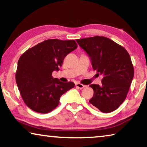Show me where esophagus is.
I'll return each mask as SVG.
<instances>
[{
	"label": "esophagus",
	"mask_w": 147,
	"mask_h": 147,
	"mask_svg": "<svg viewBox=\"0 0 147 147\" xmlns=\"http://www.w3.org/2000/svg\"><path fill=\"white\" fill-rule=\"evenodd\" d=\"M75 86H76V88H79V89H82V88H84V87H85V86L83 85V84H80V83H76V84H75Z\"/></svg>",
	"instance_id": "1"
}]
</instances>
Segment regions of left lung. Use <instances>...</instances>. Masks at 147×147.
Returning <instances> with one entry per match:
<instances>
[{"mask_svg": "<svg viewBox=\"0 0 147 147\" xmlns=\"http://www.w3.org/2000/svg\"><path fill=\"white\" fill-rule=\"evenodd\" d=\"M91 60L92 67L102 74L100 86L91 84L94 94L89 102L103 113L117 109L126 98L134 69L127 51L104 36L76 39Z\"/></svg>", "mask_w": 147, "mask_h": 147, "instance_id": "obj_1", "label": "left lung"}]
</instances>
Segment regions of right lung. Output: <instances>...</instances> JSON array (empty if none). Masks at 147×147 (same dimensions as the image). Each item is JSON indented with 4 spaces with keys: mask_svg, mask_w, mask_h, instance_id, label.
I'll return each mask as SVG.
<instances>
[{
    "mask_svg": "<svg viewBox=\"0 0 147 147\" xmlns=\"http://www.w3.org/2000/svg\"><path fill=\"white\" fill-rule=\"evenodd\" d=\"M78 45L74 40L51 39L38 43L22 54L17 63L16 83L26 105L40 113L51 112L58 106L62 94L74 87L72 82L54 78V71Z\"/></svg>",
    "mask_w": 147,
    "mask_h": 147,
    "instance_id": "add662e5",
    "label": "right lung"
}]
</instances>
